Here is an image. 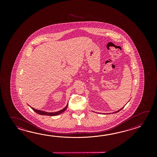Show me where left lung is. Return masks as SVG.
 Here are the masks:
<instances>
[{
	"mask_svg": "<svg viewBox=\"0 0 157 157\" xmlns=\"http://www.w3.org/2000/svg\"><path fill=\"white\" fill-rule=\"evenodd\" d=\"M124 107H123L122 108H121V109H120V110H117V111H116V112H114V113H117V112H119V111H120V110H121V109H122L124 108Z\"/></svg>",
	"mask_w": 157,
	"mask_h": 157,
	"instance_id": "left-lung-1",
	"label": "left lung"
}]
</instances>
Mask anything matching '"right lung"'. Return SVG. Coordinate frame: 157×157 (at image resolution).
Returning <instances> with one entry per match:
<instances>
[{
  "label": "right lung",
  "instance_id": "right-lung-1",
  "mask_svg": "<svg viewBox=\"0 0 157 157\" xmlns=\"http://www.w3.org/2000/svg\"><path fill=\"white\" fill-rule=\"evenodd\" d=\"M68 105V104H67L66 107L64 108L63 109L59 110V111H58V112H53V113H48V112H46L42 111V110H37V109H35L33 108V107H30L32 108L33 110H34L35 112H36L37 113L39 114L40 115H47V116H57V115H58L59 114L63 113L64 111L67 109Z\"/></svg>",
  "mask_w": 157,
  "mask_h": 157
}]
</instances>
